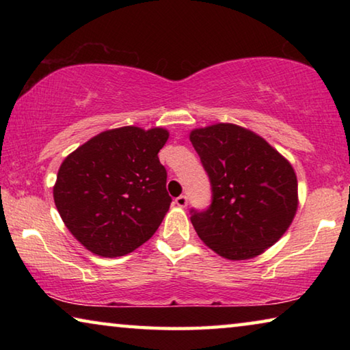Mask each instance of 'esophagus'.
<instances>
[{
    "instance_id": "obj_1",
    "label": "esophagus",
    "mask_w": 350,
    "mask_h": 350,
    "mask_svg": "<svg viewBox=\"0 0 350 350\" xmlns=\"http://www.w3.org/2000/svg\"><path fill=\"white\" fill-rule=\"evenodd\" d=\"M176 205L177 206H180V208H185V206L188 205V198L187 196H179V198H176Z\"/></svg>"
}]
</instances>
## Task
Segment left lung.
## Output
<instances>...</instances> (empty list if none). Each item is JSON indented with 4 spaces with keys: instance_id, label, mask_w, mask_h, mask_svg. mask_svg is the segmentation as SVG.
<instances>
[{
    "instance_id": "1",
    "label": "left lung",
    "mask_w": 350,
    "mask_h": 350,
    "mask_svg": "<svg viewBox=\"0 0 350 350\" xmlns=\"http://www.w3.org/2000/svg\"><path fill=\"white\" fill-rule=\"evenodd\" d=\"M189 140L211 182L208 210L191 211L200 241L230 260L280 241L298 210L295 170L267 140L234 123L196 128Z\"/></svg>"
}]
</instances>
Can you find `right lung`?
Wrapping results in <instances>:
<instances>
[{
  "label": "right lung",
  "mask_w": 350,
  "mask_h": 350,
  "mask_svg": "<svg viewBox=\"0 0 350 350\" xmlns=\"http://www.w3.org/2000/svg\"><path fill=\"white\" fill-rule=\"evenodd\" d=\"M168 129L122 126L94 135L64 159L54 202L80 244L103 258L134 252L170 210L167 170L159 151Z\"/></svg>",
  "instance_id": "obj_1"
}]
</instances>
